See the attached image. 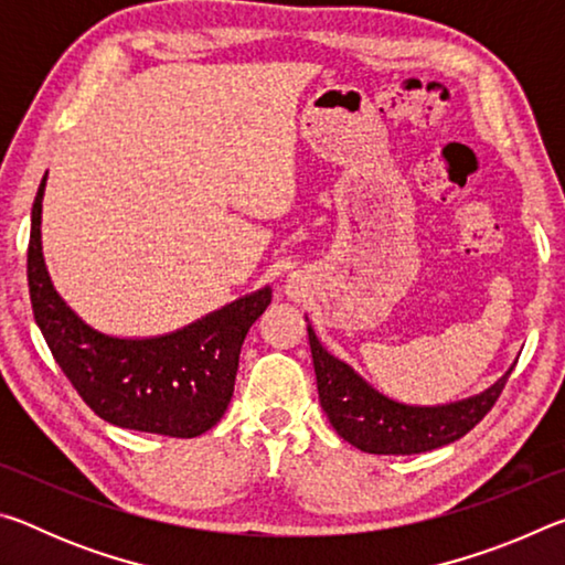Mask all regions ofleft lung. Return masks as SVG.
<instances>
[{
	"label": "left lung",
	"instance_id": "left-lung-1",
	"mask_svg": "<svg viewBox=\"0 0 565 565\" xmlns=\"http://www.w3.org/2000/svg\"><path fill=\"white\" fill-rule=\"evenodd\" d=\"M309 343L321 408L351 446L366 454L411 456L441 448L466 436L493 408L513 366L481 394L444 406H408L366 384L347 361L321 347L311 327Z\"/></svg>",
	"mask_w": 565,
	"mask_h": 565
}]
</instances>
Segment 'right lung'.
I'll list each match as a JSON object with an SVG mask.
<instances>
[{
	"mask_svg": "<svg viewBox=\"0 0 565 565\" xmlns=\"http://www.w3.org/2000/svg\"><path fill=\"white\" fill-rule=\"evenodd\" d=\"M32 206L26 279L46 347L94 414L114 426L171 438L202 436L234 396L238 353L271 289L246 294L184 329L151 339H119L92 329L56 294L42 254V199Z\"/></svg>",
	"mask_w": 565,
	"mask_h": 565,
	"instance_id": "obj_1",
	"label": "right lung"
}]
</instances>
